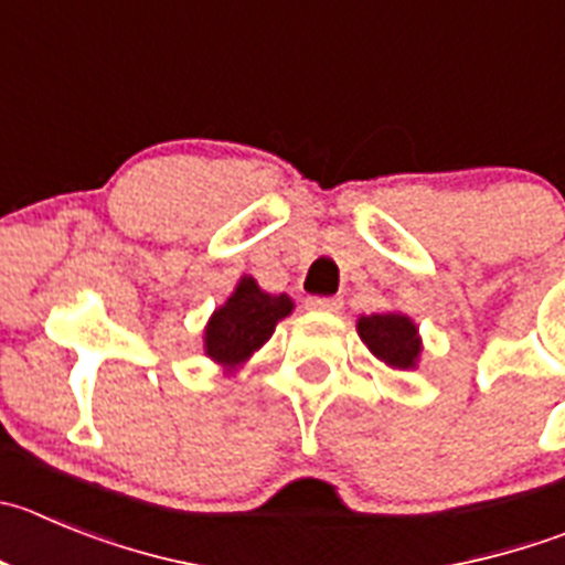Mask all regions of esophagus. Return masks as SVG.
<instances>
[{"instance_id":"obj_1","label":"esophagus","mask_w":565,"mask_h":565,"mask_svg":"<svg viewBox=\"0 0 565 565\" xmlns=\"http://www.w3.org/2000/svg\"><path fill=\"white\" fill-rule=\"evenodd\" d=\"M342 307V298H320V295H309L307 309H315V312H337Z\"/></svg>"}]
</instances>
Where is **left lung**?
I'll use <instances>...</instances> for the list:
<instances>
[{
	"label": "left lung",
	"instance_id": "obj_1",
	"mask_svg": "<svg viewBox=\"0 0 565 565\" xmlns=\"http://www.w3.org/2000/svg\"><path fill=\"white\" fill-rule=\"evenodd\" d=\"M360 337L373 354L390 367H407L415 365L420 354L418 329L404 315H371V318H360L356 323Z\"/></svg>",
	"mask_w": 565,
	"mask_h": 565
}]
</instances>
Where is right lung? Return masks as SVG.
<instances>
[{
    "label": "right lung",
    "mask_w": 565,
    "mask_h": 565,
    "mask_svg": "<svg viewBox=\"0 0 565 565\" xmlns=\"http://www.w3.org/2000/svg\"><path fill=\"white\" fill-rule=\"evenodd\" d=\"M292 312L287 295H267L253 278H242L228 303L214 312L205 329V354L223 365L245 362L256 348L270 340L281 318Z\"/></svg>",
    "instance_id": "add662e5"
}]
</instances>
